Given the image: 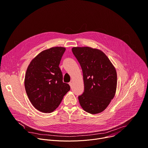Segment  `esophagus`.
Masks as SVG:
<instances>
[{
  "mask_svg": "<svg viewBox=\"0 0 148 148\" xmlns=\"http://www.w3.org/2000/svg\"><path fill=\"white\" fill-rule=\"evenodd\" d=\"M69 84L70 85L71 88H72V82H69Z\"/></svg>",
  "mask_w": 148,
  "mask_h": 148,
  "instance_id": "esophagus-1",
  "label": "esophagus"
}]
</instances>
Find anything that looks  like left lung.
Here are the masks:
<instances>
[{
	"label": "left lung",
	"instance_id": "1",
	"mask_svg": "<svg viewBox=\"0 0 148 148\" xmlns=\"http://www.w3.org/2000/svg\"><path fill=\"white\" fill-rule=\"evenodd\" d=\"M72 52L83 72L84 90L78 97L87 112L103 111L114 98L116 88V70L106 54L90 47H73Z\"/></svg>",
	"mask_w": 148,
	"mask_h": 148
}]
</instances>
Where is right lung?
I'll return each mask as SVG.
<instances>
[{"label": "right lung", "mask_w": 148, "mask_h": 148, "mask_svg": "<svg viewBox=\"0 0 148 148\" xmlns=\"http://www.w3.org/2000/svg\"><path fill=\"white\" fill-rule=\"evenodd\" d=\"M65 48L52 47L36 56L29 64L25 75L24 86L33 106L42 112H51L60 104L71 89L63 82L59 67Z\"/></svg>", "instance_id": "1"}]
</instances>
